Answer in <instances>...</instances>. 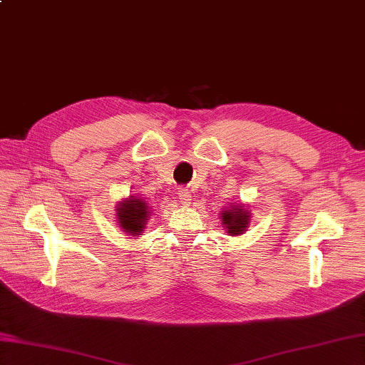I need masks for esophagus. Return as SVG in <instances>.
I'll list each match as a JSON object with an SVG mask.
<instances>
[{
	"instance_id": "34e87169",
	"label": "esophagus",
	"mask_w": 365,
	"mask_h": 365,
	"mask_svg": "<svg viewBox=\"0 0 365 365\" xmlns=\"http://www.w3.org/2000/svg\"><path fill=\"white\" fill-rule=\"evenodd\" d=\"M180 200H181V204H189L190 202V200H192V195H190V192L187 190V189H181L180 190Z\"/></svg>"
}]
</instances>
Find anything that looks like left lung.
Instances as JSON below:
<instances>
[{"instance_id": "left-lung-1", "label": "left lung", "mask_w": 365, "mask_h": 365, "mask_svg": "<svg viewBox=\"0 0 365 365\" xmlns=\"http://www.w3.org/2000/svg\"><path fill=\"white\" fill-rule=\"evenodd\" d=\"M223 223L230 235H240L250 225V212L245 209V206H234L226 209L223 213Z\"/></svg>"}]
</instances>
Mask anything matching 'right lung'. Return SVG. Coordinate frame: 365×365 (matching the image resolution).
<instances>
[{
	"instance_id": "add662e5",
	"label": "right lung",
	"mask_w": 365,
	"mask_h": 365,
	"mask_svg": "<svg viewBox=\"0 0 365 365\" xmlns=\"http://www.w3.org/2000/svg\"><path fill=\"white\" fill-rule=\"evenodd\" d=\"M115 210H118L119 226L123 229V232H128L135 237L142 234L150 215V207L145 201L130 197L125 201H122Z\"/></svg>"
}]
</instances>
